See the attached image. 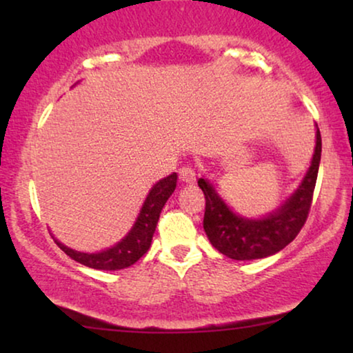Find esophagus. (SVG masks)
<instances>
[{
  "mask_svg": "<svg viewBox=\"0 0 353 353\" xmlns=\"http://www.w3.org/2000/svg\"><path fill=\"white\" fill-rule=\"evenodd\" d=\"M180 180L186 185H192V183H196V172L190 167L180 168Z\"/></svg>",
  "mask_w": 353,
  "mask_h": 353,
  "instance_id": "34e87169",
  "label": "esophagus"
}]
</instances>
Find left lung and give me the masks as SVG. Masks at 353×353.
Returning <instances> with one entry per match:
<instances>
[{"mask_svg": "<svg viewBox=\"0 0 353 353\" xmlns=\"http://www.w3.org/2000/svg\"><path fill=\"white\" fill-rule=\"evenodd\" d=\"M320 161L321 134L316 125L315 152L301 185L276 210L260 219L236 214L207 178H199L197 185L205 196L204 231L212 245L233 260H255L270 257L292 243L310 210Z\"/></svg>", "mask_w": 353, "mask_h": 353, "instance_id": "8db88e82", "label": "left lung"}]
</instances>
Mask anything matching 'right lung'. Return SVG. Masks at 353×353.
I'll return each mask as SVG.
<instances>
[{"label": "right lung", "mask_w": 353, "mask_h": 353, "mask_svg": "<svg viewBox=\"0 0 353 353\" xmlns=\"http://www.w3.org/2000/svg\"><path fill=\"white\" fill-rule=\"evenodd\" d=\"M176 173H172L162 180H159L156 185L151 188V191L148 192L146 199H144L141 210L137 216L132 230L123 236L119 243H115L110 248L99 250V252H80V250L70 249L64 245L59 241H56V244L69 255L70 259H74L75 262L88 268L94 270H105V272H114V270H122L132 267L134 262H138L144 254L148 252L151 248L154 231H156L159 216L161 212L168 201V197L172 196V192L176 188ZM54 238V236H52Z\"/></svg>", "instance_id": "right-lung-1"}]
</instances>
